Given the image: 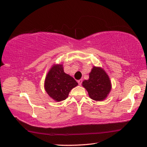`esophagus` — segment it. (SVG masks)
<instances>
[{
    "label": "esophagus",
    "mask_w": 147,
    "mask_h": 147,
    "mask_svg": "<svg viewBox=\"0 0 147 147\" xmlns=\"http://www.w3.org/2000/svg\"><path fill=\"white\" fill-rule=\"evenodd\" d=\"M77 82H78V84H79V86H80V85H82V79L79 80L77 81Z\"/></svg>",
    "instance_id": "34e87169"
}]
</instances>
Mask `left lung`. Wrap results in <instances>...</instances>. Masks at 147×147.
I'll return each instance as SVG.
<instances>
[{
	"label": "left lung",
	"mask_w": 147,
	"mask_h": 147,
	"mask_svg": "<svg viewBox=\"0 0 147 147\" xmlns=\"http://www.w3.org/2000/svg\"><path fill=\"white\" fill-rule=\"evenodd\" d=\"M91 99L100 101L105 99L111 89V83L109 76L102 68L93 67L89 79L82 82Z\"/></svg>",
	"instance_id": "left-lung-1"
}]
</instances>
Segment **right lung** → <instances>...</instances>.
<instances>
[{"mask_svg": "<svg viewBox=\"0 0 147 147\" xmlns=\"http://www.w3.org/2000/svg\"><path fill=\"white\" fill-rule=\"evenodd\" d=\"M77 85L73 77L64 72L62 64L53 65L45 80V90L57 102L66 99L70 90Z\"/></svg>", "mask_w": 147, "mask_h": 147, "instance_id": "1", "label": "right lung"}]
</instances>
